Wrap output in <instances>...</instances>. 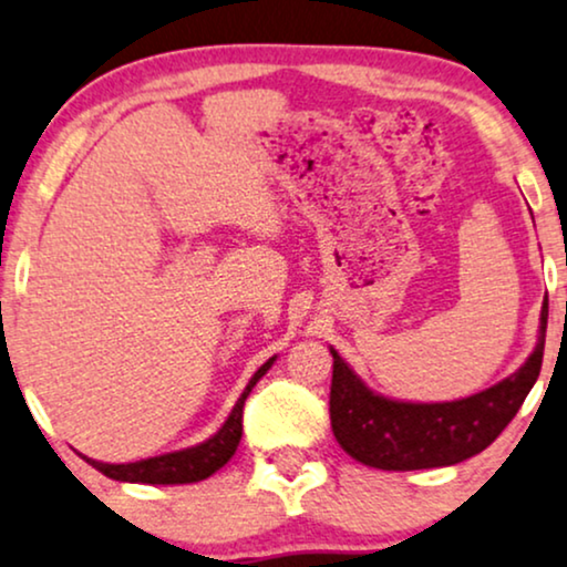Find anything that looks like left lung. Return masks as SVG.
<instances>
[{
    "label": "left lung",
    "mask_w": 567,
    "mask_h": 567,
    "mask_svg": "<svg viewBox=\"0 0 567 567\" xmlns=\"http://www.w3.org/2000/svg\"><path fill=\"white\" fill-rule=\"evenodd\" d=\"M547 303L542 306L539 342L528 361L489 390L453 403H398L363 386L332 350L329 419L350 457L382 471L442 468L474 457L503 434L542 371Z\"/></svg>",
    "instance_id": "left-lung-1"
}]
</instances>
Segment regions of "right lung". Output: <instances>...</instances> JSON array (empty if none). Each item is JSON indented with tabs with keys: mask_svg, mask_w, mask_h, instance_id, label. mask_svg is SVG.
Masks as SVG:
<instances>
[{
	"mask_svg": "<svg viewBox=\"0 0 567 567\" xmlns=\"http://www.w3.org/2000/svg\"><path fill=\"white\" fill-rule=\"evenodd\" d=\"M275 358H269L264 367L250 377V382L243 395L235 403L230 419L221 424V429L212 440L196 444V447L181 450V453H167V455H156V457H146V461H135V463H123V465H112V463H99L85 457L93 468L102 471L104 476L114 478V482H133V484H193L200 482V478H209L214 471H219L230 457L235 455L240 444V434H243V405H246V398L250 395L256 382L267 374Z\"/></svg>",
	"mask_w": 567,
	"mask_h": 567,
	"instance_id": "1",
	"label": "right lung"
}]
</instances>
